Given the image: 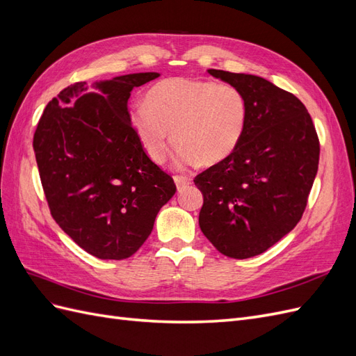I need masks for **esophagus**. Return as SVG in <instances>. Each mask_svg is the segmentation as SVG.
Here are the masks:
<instances>
[{"label": "esophagus", "instance_id": "1", "mask_svg": "<svg viewBox=\"0 0 356 356\" xmlns=\"http://www.w3.org/2000/svg\"><path fill=\"white\" fill-rule=\"evenodd\" d=\"M174 181H175V184H177V188H178V190H182L184 187L190 186L191 182H193V179H191V178H188V177H182V175H177V177H174Z\"/></svg>", "mask_w": 356, "mask_h": 356}]
</instances>
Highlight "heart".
Returning <instances> with one entry per match:
<instances>
[{"instance_id":"obj_1","label":"heart","mask_w":356,"mask_h":356,"mask_svg":"<svg viewBox=\"0 0 356 356\" xmlns=\"http://www.w3.org/2000/svg\"><path fill=\"white\" fill-rule=\"evenodd\" d=\"M144 101L129 113V123L154 163L165 161L174 136L178 165H217L238 149L246 131V99L230 84L166 79L152 86Z\"/></svg>"}]
</instances>
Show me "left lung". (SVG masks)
Returning <instances> with one entry per match:
<instances>
[{
  "mask_svg": "<svg viewBox=\"0 0 356 356\" xmlns=\"http://www.w3.org/2000/svg\"><path fill=\"white\" fill-rule=\"evenodd\" d=\"M208 72L243 93L248 124L238 149L195 178L203 195L199 225L221 254L243 260L267 251L300 221L319 141L293 93L252 74Z\"/></svg>",
  "mask_w": 356,
  "mask_h": 356,
  "instance_id": "left-lung-1",
  "label": "left lung"
}]
</instances>
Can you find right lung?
Segmentation results:
<instances>
[{
    "instance_id": "obj_1",
    "label": "right lung",
    "mask_w": 356,
    "mask_h": 356,
    "mask_svg": "<svg viewBox=\"0 0 356 356\" xmlns=\"http://www.w3.org/2000/svg\"><path fill=\"white\" fill-rule=\"evenodd\" d=\"M160 77L136 72L63 89L42 113L34 152L51 217L101 260L134 255L177 187L129 123L131 92Z\"/></svg>"
}]
</instances>
